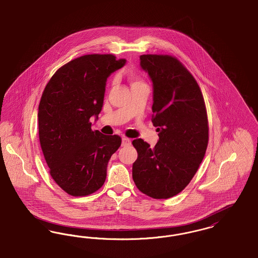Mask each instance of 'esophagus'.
Wrapping results in <instances>:
<instances>
[{
  "mask_svg": "<svg viewBox=\"0 0 258 258\" xmlns=\"http://www.w3.org/2000/svg\"><path fill=\"white\" fill-rule=\"evenodd\" d=\"M121 146H131V141H130V139H128V138H126V137H124V138H122V144H121Z\"/></svg>",
  "mask_w": 258,
  "mask_h": 258,
  "instance_id": "1",
  "label": "esophagus"
}]
</instances>
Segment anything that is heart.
Returning a JSON list of instances; mask_svg holds the SVG:
<instances>
[{"mask_svg": "<svg viewBox=\"0 0 258 258\" xmlns=\"http://www.w3.org/2000/svg\"><path fill=\"white\" fill-rule=\"evenodd\" d=\"M131 80H132V84L133 85H140V84H144L140 79L138 78L135 74H131Z\"/></svg>", "mask_w": 258, "mask_h": 258, "instance_id": "b5f03b06", "label": "heart"}]
</instances>
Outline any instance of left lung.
<instances>
[{
	"instance_id": "8db88e82",
	"label": "left lung",
	"mask_w": 258,
	"mask_h": 258,
	"mask_svg": "<svg viewBox=\"0 0 258 258\" xmlns=\"http://www.w3.org/2000/svg\"><path fill=\"white\" fill-rule=\"evenodd\" d=\"M140 64L153 87L152 123L159 140L151 148L133 141L138 158L132 175L137 188L153 199H169L190 183L208 145V119L197 81L168 55H142Z\"/></svg>"
}]
</instances>
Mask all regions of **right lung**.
Segmentation results:
<instances>
[{
    "instance_id": "1",
    "label": "right lung",
    "mask_w": 258,
    "mask_h": 258,
    "mask_svg": "<svg viewBox=\"0 0 258 258\" xmlns=\"http://www.w3.org/2000/svg\"><path fill=\"white\" fill-rule=\"evenodd\" d=\"M125 63L112 55L80 56L57 69L45 87L37 113L40 146L52 178L73 197L100 189L121 145L117 135L92 131L90 119H98L107 79Z\"/></svg>"
}]
</instances>
